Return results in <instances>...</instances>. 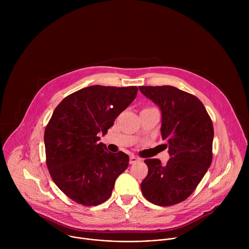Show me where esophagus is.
<instances>
[{
  "label": "esophagus",
  "mask_w": 249,
  "mask_h": 249,
  "mask_svg": "<svg viewBox=\"0 0 249 249\" xmlns=\"http://www.w3.org/2000/svg\"><path fill=\"white\" fill-rule=\"evenodd\" d=\"M139 160H140V159L137 158V157H135V156H131V157H130V164H134V163H136V162L139 161Z\"/></svg>",
  "instance_id": "1"
}]
</instances>
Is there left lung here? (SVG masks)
<instances>
[{"label": "left lung", "mask_w": 249, "mask_h": 249, "mask_svg": "<svg viewBox=\"0 0 249 249\" xmlns=\"http://www.w3.org/2000/svg\"><path fill=\"white\" fill-rule=\"evenodd\" d=\"M161 110V138L169 160H145L149 172L141 183L145 198L159 206L187 199L211 165L214 128L203 103L195 95L171 86L139 87Z\"/></svg>", "instance_id": "1"}]
</instances>
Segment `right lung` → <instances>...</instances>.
I'll return each instance as SVG.
<instances>
[{"mask_svg": "<svg viewBox=\"0 0 249 249\" xmlns=\"http://www.w3.org/2000/svg\"><path fill=\"white\" fill-rule=\"evenodd\" d=\"M137 87L90 86L66 96L44 132L46 164L59 189L78 204L107 200L129 157L98 143L137 95Z\"/></svg>", "mask_w": 249, "mask_h": 249, "instance_id": "add662e5", "label": "right lung"}]
</instances>
